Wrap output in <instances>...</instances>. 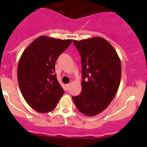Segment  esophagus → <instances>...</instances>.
<instances>
[{
    "mask_svg": "<svg viewBox=\"0 0 147 147\" xmlns=\"http://www.w3.org/2000/svg\"><path fill=\"white\" fill-rule=\"evenodd\" d=\"M69 86H70V84H66V85H65V87H66L67 90H68V89L69 88Z\"/></svg>",
    "mask_w": 147,
    "mask_h": 147,
    "instance_id": "obj_1",
    "label": "esophagus"
}]
</instances>
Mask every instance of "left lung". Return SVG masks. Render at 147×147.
<instances>
[{"label": "left lung", "instance_id": "obj_1", "mask_svg": "<svg viewBox=\"0 0 147 147\" xmlns=\"http://www.w3.org/2000/svg\"><path fill=\"white\" fill-rule=\"evenodd\" d=\"M81 56L82 91L72 97L78 110L95 116L105 110L116 95L121 75V61L105 39L94 37L73 40Z\"/></svg>", "mask_w": 147, "mask_h": 147}]
</instances>
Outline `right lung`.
Instances as JSON below:
<instances>
[{
	"instance_id": "add662e5",
	"label": "right lung",
	"mask_w": 147,
	"mask_h": 147,
	"mask_svg": "<svg viewBox=\"0 0 147 147\" xmlns=\"http://www.w3.org/2000/svg\"><path fill=\"white\" fill-rule=\"evenodd\" d=\"M72 42L40 36L23 51L18 65V81L26 101L37 112L53 110L64 94L55 74V64Z\"/></svg>"
}]
</instances>
